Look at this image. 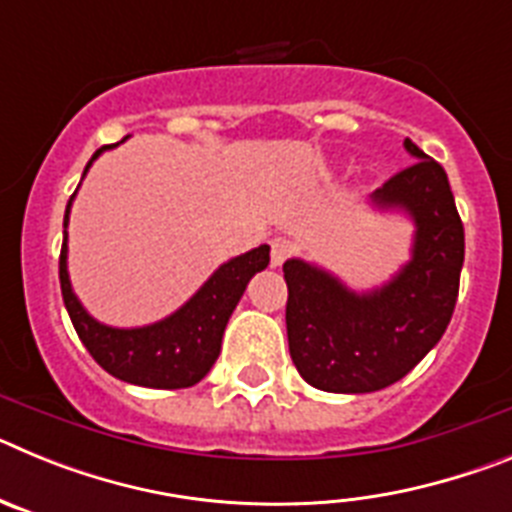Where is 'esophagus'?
<instances>
[{
    "label": "esophagus",
    "mask_w": 512,
    "mask_h": 512,
    "mask_svg": "<svg viewBox=\"0 0 512 512\" xmlns=\"http://www.w3.org/2000/svg\"><path fill=\"white\" fill-rule=\"evenodd\" d=\"M292 253H295V246L289 238H282V235L271 238V266H282Z\"/></svg>",
    "instance_id": "obj_1"
}]
</instances>
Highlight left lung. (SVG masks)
I'll return each mask as SVG.
<instances>
[{"label":"left lung","mask_w":512,"mask_h":512,"mask_svg":"<svg viewBox=\"0 0 512 512\" xmlns=\"http://www.w3.org/2000/svg\"><path fill=\"white\" fill-rule=\"evenodd\" d=\"M418 161L374 192L415 217L413 261L374 295H354L305 261L284 264L289 356L307 384L361 395L400 382L449 328L464 264V225L446 171L413 140Z\"/></svg>","instance_id":"obj_1"}]
</instances>
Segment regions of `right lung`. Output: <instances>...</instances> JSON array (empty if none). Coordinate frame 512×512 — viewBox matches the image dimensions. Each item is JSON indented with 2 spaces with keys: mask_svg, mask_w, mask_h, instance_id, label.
<instances>
[{
  "mask_svg": "<svg viewBox=\"0 0 512 512\" xmlns=\"http://www.w3.org/2000/svg\"><path fill=\"white\" fill-rule=\"evenodd\" d=\"M102 153L99 148L94 158ZM87 164V169L92 166ZM84 169V171H87ZM69 205L63 228L69 220ZM269 264V246H259L228 261L210 277V282L171 318L161 320L148 328L117 330L99 325L89 318L87 310L71 292L69 271H66V235H63L61 259H58V279H61L63 305L79 333L81 343L87 346L92 359L104 372L122 382L140 384V387H161V390H182L200 382L215 364L223 343L225 325L233 315L235 305L246 292L248 279Z\"/></svg>",
  "mask_w": 512,
  "mask_h": 512,
  "instance_id": "1",
  "label": "right lung"
}]
</instances>
